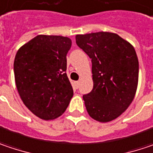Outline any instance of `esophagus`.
<instances>
[{"mask_svg":"<svg viewBox=\"0 0 153 153\" xmlns=\"http://www.w3.org/2000/svg\"><path fill=\"white\" fill-rule=\"evenodd\" d=\"M74 86H75V88H79V81H75L74 82Z\"/></svg>","mask_w":153,"mask_h":153,"instance_id":"34e87169","label":"esophagus"}]
</instances>
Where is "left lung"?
Listing matches in <instances>:
<instances>
[{"label": "left lung", "instance_id": "8db88e82", "mask_svg": "<svg viewBox=\"0 0 153 153\" xmlns=\"http://www.w3.org/2000/svg\"><path fill=\"white\" fill-rule=\"evenodd\" d=\"M76 44L92 59L94 88L83 95L86 111L99 122L112 121L132 102L139 81L134 48L117 33L77 34Z\"/></svg>", "mask_w": 153, "mask_h": 153}]
</instances>
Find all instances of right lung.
<instances>
[{"label": "right lung", "mask_w": 153, "mask_h": 153, "mask_svg": "<svg viewBox=\"0 0 153 153\" xmlns=\"http://www.w3.org/2000/svg\"><path fill=\"white\" fill-rule=\"evenodd\" d=\"M71 46L68 37L40 34L16 53L14 72L18 93L24 105L41 120L62 115L74 95L66 73Z\"/></svg>", "instance_id": "obj_1"}]
</instances>
